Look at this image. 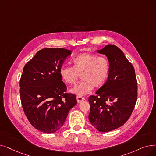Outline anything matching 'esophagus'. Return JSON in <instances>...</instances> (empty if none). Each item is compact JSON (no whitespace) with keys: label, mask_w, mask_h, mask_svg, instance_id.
Listing matches in <instances>:
<instances>
[{"label":"esophagus","mask_w":156,"mask_h":156,"mask_svg":"<svg viewBox=\"0 0 156 156\" xmlns=\"http://www.w3.org/2000/svg\"><path fill=\"white\" fill-rule=\"evenodd\" d=\"M76 99H77L78 103H82V101H83L85 100V98H83L82 96H78L76 97Z\"/></svg>","instance_id":"esophagus-1"}]
</instances>
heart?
<instances>
[{"label": "heart", "mask_w": 156, "mask_h": 156, "mask_svg": "<svg viewBox=\"0 0 156 156\" xmlns=\"http://www.w3.org/2000/svg\"><path fill=\"white\" fill-rule=\"evenodd\" d=\"M72 62L73 67L63 66L59 74L64 82L69 85L75 83L81 74L83 80L70 90L71 93L78 96L89 94L94 87H101L109 75L110 64L105 57L83 53L74 57Z\"/></svg>", "instance_id": "obj_1"}]
</instances>
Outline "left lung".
Here are the masks:
<instances>
[{
  "mask_svg": "<svg viewBox=\"0 0 156 156\" xmlns=\"http://www.w3.org/2000/svg\"><path fill=\"white\" fill-rule=\"evenodd\" d=\"M106 55L110 64L106 82L90 96V124L100 132H108L123 126L131 116L137 99V82L133 65L115 45L108 44L96 50Z\"/></svg>",
  "mask_w": 156,
  "mask_h": 156,
  "instance_id": "obj_1",
  "label": "left lung"
}]
</instances>
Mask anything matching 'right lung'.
I'll return each mask as SVG.
<instances>
[{"label":"right lung","mask_w":156,"mask_h":156,"mask_svg":"<svg viewBox=\"0 0 156 156\" xmlns=\"http://www.w3.org/2000/svg\"><path fill=\"white\" fill-rule=\"evenodd\" d=\"M71 51L44 48L25 64L20 82V98L26 117L36 129L53 133L61 128L69 112L77 104L66 93L59 71Z\"/></svg>","instance_id":"obj_1"}]
</instances>
